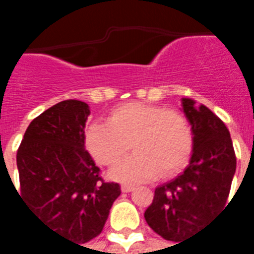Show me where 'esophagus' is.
I'll list each match as a JSON object with an SVG mask.
<instances>
[{"mask_svg": "<svg viewBox=\"0 0 254 254\" xmlns=\"http://www.w3.org/2000/svg\"><path fill=\"white\" fill-rule=\"evenodd\" d=\"M133 189H134V187H132V185H127V184H124L121 187V190L124 191V193H129V191H132Z\"/></svg>", "mask_w": 254, "mask_h": 254, "instance_id": "1", "label": "esophagus"}]
</instances>
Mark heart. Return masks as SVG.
<instances>
[{"mask_svg":"<svg viewBox=\"0 0 254 254\" xmlns=\"http://www.w3.org/2000/svg\"><path fill=\"white\" fill-rule=\"evenodd\" d=\"M132 143L135 154L110 171L116 181L127 184L148 181L159 174L167 177L182 169L193 147V132L180 111L143 102H129L111 111L107 122L87 127L85 145L103 166L116 163Z\"/></svg>","mask_w":254,"mask_h":254,"instance_id":"obj_1","label":"heart"}]
</instances>
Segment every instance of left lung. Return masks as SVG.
Wrapping results in <instances>:
<instances>
[{"mask_svg": "<svg viewBox=\"0 0 254 254\" xmlns=\"http://www.w3.org/2000/svg\"><path fill=\"white\" fill-rule=\"evenodd\" d=\"M181 106L193 132L189 165L177 178L155 189L152 204L144 213L149 227L173 242L187 240L223 209L237 167L223 121L189 98H182Z\"/></svg>", "mask_w": 254, "mask_h": 254, "instance_id": "8db88e82", "label": "left lung"}]
</instances>
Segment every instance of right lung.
<instances>
[{"instance_id":"obj_1","label":"right lung","mask_w":254,"mask_h":254,"mask_svg":"<svg viewBox=\"0 0 254 254\" xmlns=\"http://www.w3.org/2000/svg\"><path fill=\"white\" fill-rule=\"evenodd\" d=\"M89 113L81 100L52 106L31 122L17 151L24 205L46 227L77 245L102 233L121 194L118 184L103 182L85 149Z\"/></svg>"}]
</instances>
